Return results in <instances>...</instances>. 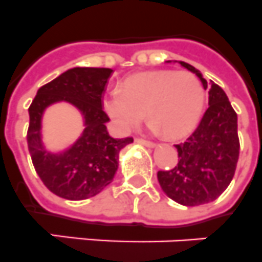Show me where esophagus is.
I'll return each mask as SVG.
<instances>
[{
	"mask_svg": "<svg viewBox=\"0 0 262 262\" xmlns=\"http://www.w3.org/2000/svg\"><path fill=\"white\" fill-rule=\"evenodd\" d=\"M136 142H138V144L145 145V146H148V148H155V146H156L155 142L146 141V140H142V138H137V140H136Z\"/></svg>",
	"mask_w": 262,
	"mask_h": 262,
	"instance_id": "esophagus-1",
	"label": "esophagus"
}]
</instances>
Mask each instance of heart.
Segmentation results:
<instances>
[{
	"label": "heart",
	"instance_id": "b5f03b06",
	"mask_svg": "<svg viewBox=\"0 0 262 262\" xmlns=\"http://www.w3.org/2000/svg\"><path fill=\"white\" fill-rule=\"evenodd\" d=\"M205 98V88L194 74L156 70L127 77L121 89L106 90L104 109L121 133L130 132L146 111L151 130L179 138L197 125Z\"/></svg>",
	"mask_w": 262,
	"mask_h": 262
}]
</instances>
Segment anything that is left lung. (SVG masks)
I'll return each instance as SVG.
<instances>
[{
  "label": "left lung",
  "instance_id": "obj_1",
  "mask_svg": "<svg viewBox=\"0 0 262 262\" xmlns=\"http://www.w3.org/2000/svg\"><path fill=\"white\" fill-rule=\"evenodd\" d=\"M179 63L209 89V107L192 135L174 145L179 151L177 165L170 170H160L157 179L169 199L181 205L197 206L214 201L234 176L239 155L237 114L217 83L206 81L192 65Z\"/></svg>",
  "mask_w": 262,
  "mask_h": 262
}]
</instances>
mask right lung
Wrapping results in <instances>:
<instances>
[{
  "label": "right lung",
  "instance_id": "add662e5",
  "mask_svg": "<svg viewBox=\"0 0 262 262\" xmlns=\"http://www.w3.org/2000/svg\"><path fill=\"white\" fill-rule=\"evenodd\" d=\"M113 70L73 68L41 86L29 106L28 148L37 174L50 192L80 201L102 192L118 169L121 149L133 138L109 136V117L102 111V94ZM68 102L80 111L85 129L73 145L53 154L42 142V117L46 107Z\"/></svg>",
  "mask_w": 262,
  "mask_h": 262
}]
</instances>
